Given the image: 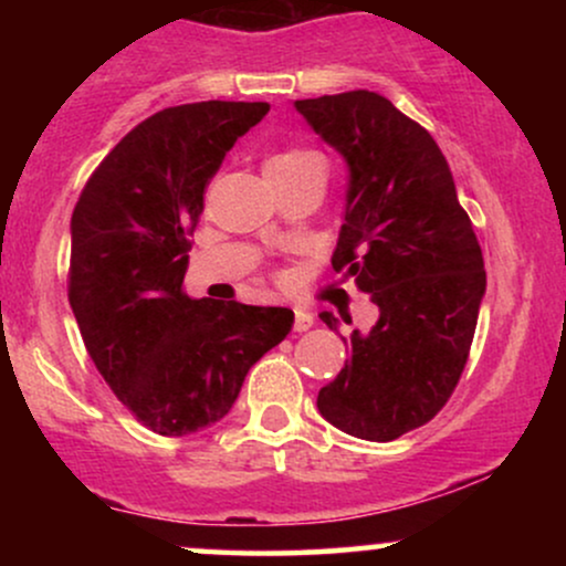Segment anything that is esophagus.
Masks as SVG:
<instances>
[{
  "mask_svg": "<svg viewBox=\"0 0 566 566\" xmlns=\"http://www.w3.org/2000/svg\"><path fill=\"white\" fill-rule=\"evenodd\" d=\"M311 327H314V316L305 308H295V333H305Z\"/></svg>",
  "mask_w": 566,
  "mask_h": 566,
  "instance_id": "34e87169",
  "label": "esophagus"
}]
</instances>
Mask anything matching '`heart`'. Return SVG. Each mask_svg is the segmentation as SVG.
<instances>
[{"instance_id": "1", "label": "heart", "mask_w": 566, "mask_h": 566, "mask_svg": "<svg viewBox=\"0 0 566 566\" xmlns=\"http://www.w3.org/2000/svg\"><path fill=\"white\" fill-rule=\"evenodd\" d=\"M305 167H322V157L303 146H290L265 159V172H297Z\"/></svg>"}]
</instances>
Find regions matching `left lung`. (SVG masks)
Wrapping results in <instances>:
<instances>
[{"instance_id": "1", "label": "left lung", "mask_w": 566, "mask_h": 566, "mask_svg": "<svg viewBox=\"0 0 566 566\" xmlns=\"http://www.w3.org/2000/svg\"><path fill=\"white\" fill-rule=\"evenodd\" d=\"M295 108L348 165L333 269L380 311L369 333L343 337L346 367L316 407L356 439H399L426 426L463 375L486 290L482 247L437 140L388 97L350 90ZM322 322L337 327L329 311Z\"/></svg>"}]
</instances>
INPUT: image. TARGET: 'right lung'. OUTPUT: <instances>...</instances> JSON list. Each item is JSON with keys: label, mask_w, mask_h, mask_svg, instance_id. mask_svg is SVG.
Instances as JSON below:
<instances>
[{"label": "right lung", "mask_w": 566, "mask_h": 566, "mask_svg": "<svg viewBox=\"0 0 566 566\" xmlns=\"http://www.w3.org/2000/svg\"><path fill=\"white\" fill-rule=\"evenodd\" d=\"M269 103L201 101L133 127L71 216L69 303L97 373L148 431L188 437L229 415L290 308L191 301L188 250L205 188Z\"/></svg>", "instance_id": "right-lung-1"}]
</instances>
